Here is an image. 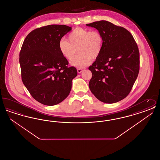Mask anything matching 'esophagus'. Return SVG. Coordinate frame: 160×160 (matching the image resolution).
Instances as JSON below:
<instances>
[{
	"label": "esophagus",
	"mask_w": 160,
	"mask_h": 160,
	"mask_svg": "<svg viewBox=\"0 0 160 160\" xmlns=\"http://www.w3.org/2000/svg\"><path fill=\"white\" fill-rule=\"evenodd\" d=\"M83 71V69L82 68H78L77 69V72L78 73V74H80L82 71Z\"/></svg>",
	"instance_id": "esophagus-1"
}]
</instances>
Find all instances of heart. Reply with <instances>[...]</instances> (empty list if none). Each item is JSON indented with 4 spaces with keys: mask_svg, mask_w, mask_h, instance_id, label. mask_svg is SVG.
Wrapping results in <instances>:
<instances>
[{
    "mask_svg": "<svg viewBox=\"0 0 160 160\" xmlns=\"http://www.w3.org/2000/svg\"><path fill=\"white\" fill-rule=\"evenodd\" d=\"M68 40L61 39L59 42V50L68 61H71L78 51L79 54L71 62L76 67L83 68L88 65L91 59H97L103 47V38L99 32L77 28L68 35Z\"/></svg>",
    "mask_w": 160,
    "mask_h": 160,
    "instance_id": "b5f03b06",
    "label": "heart"
}]
</instances>
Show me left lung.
Returning <instances> with one entry per match:
<instances>
[{
    "label": "left lung",
    "mask_w": 160,
    "mask_h": 160,
    "mask_svg": "<svg viewBox=\"0 0 160 160\" xmlns=\"http://www.w3.org/2000/svg\"><path fill=\"white\" fill-rule=\"evenodd\" d=\"M97 29L103 38L99 56L89 69V86L101 102L108 104L124 99L131 91L139 72L140 54L130 32L122 27L101 20L86 24Z\"/></svg>",
    "instance_id": "8db88e82"
}]
</instances>
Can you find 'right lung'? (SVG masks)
Masks as SVG:
<instances>
[{
    "instance_id": "right-lung-1",
    "label": "right lung",
    "mask_w": 160,
    "mask_h": 160,
    "mask_svg": "<svg viewBox=\"0 0 160 160\" xmlns=\"http://www.w3.org/2000/svg\"><path fill=\"white\" fill-rule=\"evenodd\" d=\"M72 29L51 24L32 31L26 37L20 53L22 78L31 95L39 102L54 106L69 94L77 76L75 67L59 50V42Z\"/></svg>"
}]
</instances>
